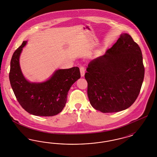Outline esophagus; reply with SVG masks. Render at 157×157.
<instances>
[{
  "label": "esophagus",
  "mask_w": 157,
  "mask_h": 157,
  "mask_svg": "<svg viewBox=\"0 0 157 157\" xmlns=\"http://www.w3.org/2000/svg\"><path fill=\"white\" fill-rule=\"evenodd\" d=\"M80 72H81V76H83L85 75V67H80Z\"/></svg>",
  "instance_id": "1"
}]
</instances>
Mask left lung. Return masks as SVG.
I'll list each match as a JSON object with an SVG mask.
<instances>
[{
    "mask_svg": "<svg viewBox=\"0 0 157 157\" xmlns=\"http://www.w3.org/2000/svg\"><path fill=\"white\" fill-rule=\"evenodd\" d=\"M86 71L91 105L103 113L125 110L134 103L142 86L141 50L129 35L121 34L104 55L90 62Z\"/></svg>",
    "mask_w": 157,
    "mask_h": 157,
    "instance_id": "1",
    "label": "left lung"
}]
</instances>
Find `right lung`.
Instances as JSON below:
<instances>
[{
  "label": "right lung",
  "mask_w": 157,
  "mask_h": 157,
  "mask_svg": "<svg viewBox=\"0 0 157 157\" xmlns=\"http://www.w3.org/2000/svg\"><path fill=\"white\" fill-rule=\"evenodd\" d=\"M26 42H23L11 59L9 80L12 88L18 102L26 112L36 116L56 115L65 107L69 90L81 77L79 68L57 70L45 82H28L23 75L19 62Z\"/></svg>",
  "instance_id": "1"
}]
</instances>
